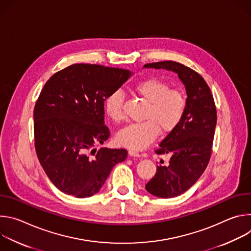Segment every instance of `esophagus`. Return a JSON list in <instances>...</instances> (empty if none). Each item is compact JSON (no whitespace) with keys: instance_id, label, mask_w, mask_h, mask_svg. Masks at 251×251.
<instances>
[{"instance_id":"esophagus-1","label":"esophagus","mask_w":251,"mask_h":251,"mask_svg":"<svg viewBox=\"0 0 251 251\" xmlns=\"http://www.w3.org/2000/svg\"><path fill=\"white\" fill-rule=\"evenodd\" d=\"M128 154H129V156H131V157H140V153H138V152L135 151V150H129V151H128Z\"/></svg>"}]
</instances>
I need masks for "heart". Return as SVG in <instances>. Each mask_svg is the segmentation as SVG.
Segmentation results:
<instances>
[{
    "mask_svg": "<svg viewBox=\"0 0 251 251\" xmlns=\"http://www.w3.org/2000/svg\"><path fill=\"white\" fill-rule=\"evenodd\" d=\"M133 91L148 104L145 121L124 127L117 134V141L121 146L141 150L151 144L159 131L168 134L180 125L187 109V97L182 90L171 88L167 81L158 77L138 81ZM124 100L125 96L120 90L112 91L105 99L106 113L114 122L124 119Z\"/></svg>",
    "mask_w": 251,
    "mask_h": 251,
    "instance_id": "b5f03b06",
    "label": "heart"
}]
</instances>
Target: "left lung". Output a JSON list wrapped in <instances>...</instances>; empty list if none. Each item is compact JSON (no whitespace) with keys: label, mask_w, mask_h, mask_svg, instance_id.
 <instances>
[{"label":"left lung","mask_w":251,"mask_h":251,"mask_svg":"<svg viewBox=\"0 0 251 251\" xmlns=\"http://www.w3.org/2000/svg\"><path fill=\"white\" fill-rule=\"evenodd\" d=\"M144 67L173 70L186 86L187 109L182 122L170 132L155 150L170 154L168 165L157 167L146 190L158 198L169 199L188 191L205 170L212 152L217 108L212 93L201 75L180 62L167 60Z\"/></svg>","instance_id":"obj_1"}]
</instances>
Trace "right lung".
Returning a JSON list of instances; mask_svg holds the SVG:
<instances>
[{"label": "right lung", "mask_w": 251, "mask_h": 251, "mask_svg": "<svg viewBox=\"0 0 251 251\" xmlns=\"http://www.w3.org/2000/svg\"><path fill=\"white\" fill-rule=\"evenodd\" d=\"M131 75L127 69L89 63L69 65L45 84L33 109L34 148L51 183L76 198L96 194L125 149L101 148L110 137L104 101Z\"/></svg>", "instance_id": "1"}]
</instances>
